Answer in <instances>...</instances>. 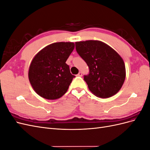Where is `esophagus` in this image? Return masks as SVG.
<instances>
[{"mask_svg":"<svg viewBox=\"0 0 150 150\" xmlns=\"http://www.w3.org/2000/svg\"><path fill=\"white\" fill-rule=\"evenodd\" d=\"M82 72H79V73L78 74H77V76H78V77H81V76H82Z\"/></svg>","mask_w":150,"mask_h":150,"instance_id":"34e87169","label":"esophagus"}]
</instances>
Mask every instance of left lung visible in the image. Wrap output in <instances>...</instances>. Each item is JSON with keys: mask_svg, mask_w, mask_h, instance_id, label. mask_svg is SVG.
I'll return each instance as SVG.
<instances>
[{"mask_svg": "<svg viewBox=\"0 0 150 150\" xmlns=\"http://www.w3.org/2000/svg\"><path fill=\"white\" fill-rule=\"evenodd\" d=\"M76 49L89 67L84 76L89 89L95 96L110 98L121 88L126 77L123 60L114 49L99 40L76 42Z\"/></svg>", "mask_w": 150, "mask_h": 150, "instance_id": "1", "label": "left lung"}]
</instances>
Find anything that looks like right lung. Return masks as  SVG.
<instances>
[{
    "mask_svg": "<svg viewBox=\"0 0 150 150\" xmlns=\"http://www.w3.org/2000/svg\"><path fill=\"white\" fill-rule=\"evenodd\" d=\"M74 48L73 42H55L39 51L32 61L29 79L35 91L47 99H56L64 95L72 79L66 62Z\"/></svg>",
    "mask_w": 150,
    "mask_h": 150,
    "instance_id": "1",
    "label": "right lung"
}]
</instances>
